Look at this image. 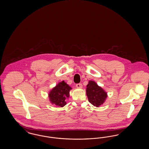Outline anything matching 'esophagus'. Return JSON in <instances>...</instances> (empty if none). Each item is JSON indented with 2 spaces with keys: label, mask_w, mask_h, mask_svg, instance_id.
Wrapping results in <instances>:
<instances>
[{
  "label": "esophagus",
  "mask_w": 149,
  "mask_h": 149,
  "mask_svg": "<svg viewBox=\"0 0 149 149\" xmlns=\"http://www.w3.org/2000/svg\"><path fill=\"white\" fill-rule=\"evenodd\" d=\"M76 86H77V88H82L83 85H82L81 83H78V84H76Z\"/></svg>",
  "instance_id": "1"
}]
</instances>
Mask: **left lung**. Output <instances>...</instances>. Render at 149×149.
I'll list each match as a JSON object with an SVG mask.
<instances>
[{"label": "left lung", "mask_w": 149, "mask_h": 149, "mask_svg": "<svg viewBox=\"0 0 149 149\" xmlns=\"http://www.w3.org/2000/svg\"><path fill=\"white\" fill-rule=\"evenodd\" d=\"M86 95L89 102L97 107L102 104L107 97V93L93 81H89L86 85Z\"/></svg>", "instance_id": "1"}]
</instances>
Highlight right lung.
<instances>
[{
  "label": "right lung",
  "instance_id": "1",
  "mask_svg": "<svg viewBox=\"0 0 149 149\" xmlns=\"http://www.w3.org/2000/svg\"><path fill=\"white\" fill-rule=\"evenodd\" d=\"M70 89L71 88L64 81L59 83L49 93L51 102L58 106L64 107L66 104V99L69 97Z\"/></svg>",
  "mask_w": 149,
  "mask_h": 149
}]
</instances>
